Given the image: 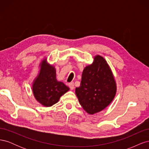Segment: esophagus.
<instances>
[{
	"label": "esophagus",
	"instance_id": "34e87169",
	"mask_svg": "<svg viewBox=\"0 0 149 149\" xmlns=\"http://www.w3.org/2000/svg\"><path fill=\"white\" fill-rule=\"evenodd\" d=\"M69 87H70V88L71 89V90H73V89H74V83H69Z\"/></svg>",
	"mask_w": 149,
	"mask_h": 149
}]
</instances>
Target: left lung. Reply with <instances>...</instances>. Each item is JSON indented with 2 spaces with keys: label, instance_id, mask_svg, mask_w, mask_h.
Listing matches in <instances>:
<instances>
[{
  "label": "left lung",
  "instance_id": "left-lung-1",
  "mask_svg": "<svg viewBox=\"0 0 149 149\" xmlns=\"http://www.w3.org/2000/svg\"><path fill=\"white\" fill-rule=\"evenodd\" d=\"M116 83L109 65L96 55L93 63L83 70L80 86L75 93L81 106L90 114L104 109L114 100Z\"/></svg>",
  "mask_w": 149,
  "mask_h": 149
}]
</instances>
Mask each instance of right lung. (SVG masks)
Listing matches in <instances>:
<instances>
[{
    "label": "right lung",
    "mask_w": 149,
    "mask_h": 149,
    "mask_svg": "<svg viewBox=\"0 0 149 149\" xmlns=\"http://www.w3.org/2000/svg\"><path fill=\"white\" fill-rule=\"evenodd\" d=\"M38 74L33 82L32 91L36 100L45 107H50L59 101L60 97L70 88L56 78V70L49 65L47 59L40 64Z\"/></svg>",
    "instance_id": "right-lung-1"
}]
</instances>
